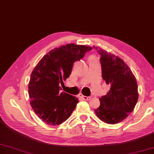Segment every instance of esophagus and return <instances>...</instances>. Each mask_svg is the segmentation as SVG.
<instances>
[{
	"label": "esophagus",
	"instance_id": "34e87169",
	"mask_svg": "<svg viewBox=\"0 0 154 154\" xmlns=\"http://www.w3.org/2000/svg\"><path fill=\"white\" fill-rule=\"evenodd\" d=\"M82 99L85 100H89L91 99V97H86V96H81V97Z\"/></svg>",
	"mask_w": 154,
	"mask_h": 154
}]
</instances>
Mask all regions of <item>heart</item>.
Returning <instances> with one entry per match:
<instances>
[{
	"mask_svg": "<svg viewBox=\"0 0 154 154\" xmlns=\"http://www.w3.org/2000/svg\"><path fill=\"white\" fill-rule=\"evenodd\" d=\"M94 59H95V58H94V57H90V60H94Z\"/></svg>",
	"mask_w": 154,
	"mask_h": 154,
	"instance_id": "heart-1",
	"label": "heart"
}]
</instances>
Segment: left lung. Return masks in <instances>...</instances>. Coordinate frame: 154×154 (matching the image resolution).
Listing matches in <instances>:
<instances>
[{"mask_svg": "<svg viewBox=\"0 0 154 154\" xmlns=\"http://www.w3.org/2000/svg\"><path fill=\"white\" fill-rule=\"evenodd\" d=\"M100 55L102 78L110 89L100 98L96 115L107 124H114L131 113L138 99L136 79L129 67L120 58L103 49L93 47Z\"/></svg>", "mask_w": 154, "mask_h": 154, "instance_id": "8db88e82", "label": "left lung"}]
</instances>
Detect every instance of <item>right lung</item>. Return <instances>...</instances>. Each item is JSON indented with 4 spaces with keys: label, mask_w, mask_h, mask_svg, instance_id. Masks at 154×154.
I'll return each mask as SVG.
<instances>
[{
    "label": "right lung",
    "mask_w": 154,
    "mask_h": 154,
    "mask_svg": "<svg viewBox=\"0 0 154 154\" xmlns=\"http://www.w3.org/2000/svg\"><path fill=\"white\" fill-rule=\"evenodd\" d=\"M91 50V47L74 44L63 45L49 51L34 69L28 85L30 104L44 122L60 125L71 116L79 100L61 92L60 85L69 77L75 62Z\"/></svg>",
    "instance_id": "1"
}]
</instances>
